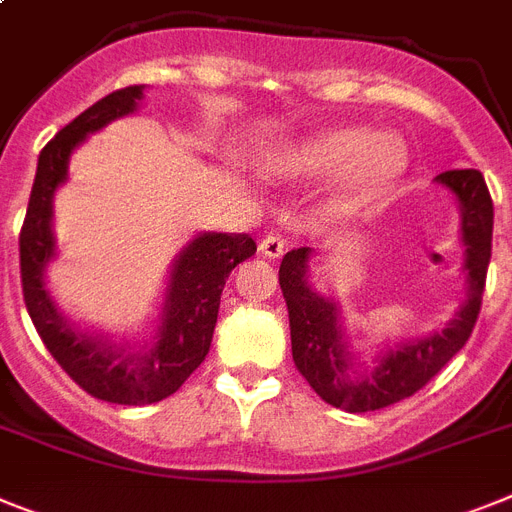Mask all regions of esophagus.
<instances>
[{
	"mask_svg": "<svg viewBox=\"0 0 512 512\" xmlns=\"http://www.w3.org/2000/svg\"><path fill=\"white\" fill-rule=\"evenodd\" d=\"M259 253L266 256V259H279L285 253V240L279 238V235H266L259 243Z\"/></svg>",
	"mask_w": 512,
	"mask_h": 512,
	"instance_id": "34e87169",
	"label": "esophagus"
}]
</instances>
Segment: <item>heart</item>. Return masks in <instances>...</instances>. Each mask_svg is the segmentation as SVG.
<instances>
[{"label": "heart", "instance_id": "heart-1", "mask_svg": "<svg viewBox=\"0 0 512 512\" xmlns=\"http://www.w3.org/2000/svg\"><path fill=\"white\" fill-rule=\"evenodd\" d=\"M406 165L409 150L399 134H373L365 126L313 131L261 157V173L274 181H310L342 169L331 191V204L339 212H355L373 202L404 176Z\"/></svg>", "mask_w": 512, "mask_h": 512}]
</instances>
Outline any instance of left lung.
<instances>
[{
	"label": "left lung",
	"instance_id": "left-lung-1",
	"mask_svg": "<svg viewBox=\"0 0 512 512\" xmlns=\"http://www.w3.org/2000/svg\"><path fill=\"white\" fill-rule=\"evenodd\" d=\"M435 181L451 191L461 212L466 300L445 329L386 349L375 357L373 368L349 349L339 305L310 285L313 251L295 248L279 264V287L290 313L292 360L310 388L336 409L375 412L412 396L445 368L474 331L492 256V199L479 170H445Z\"/></svg>",
	"mask_w": 512,
	"mask_h": 512
}]
</instances>
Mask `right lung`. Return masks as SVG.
I'll return each instance as SVG.
<instances>
[{
  "instance_id": "1",
  "label": "right lung",
  "mask_w": 512,
  "mask_h": 512,
  "mask_svg": "<svg viewBox=\"0 0 512 512\" xmlns=\"http://www.w3.org/2000/svg\"><path fill=\"white\" fill-rule=\"evenodd\" d=\"M144 85L100 98L69 121L38 155L36 181L20 230V277L30 321L64 373L90 396L111 404L144 406L168 399L204 362L212 344L225 279L256 243L246 233H199L170 269L155 334L142 344L113 342L108 334L74 329L46 290V266L56 256L54 194L67 181L69 157L90 134L139 108Z\"/></svg>"
}]
</instances>
